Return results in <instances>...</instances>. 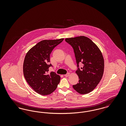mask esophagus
<instances>
[{
    "label": "esophagus",
    "mask_w": 126,
    "mask_h": 126,
    "mask_svg": "<svg viewBox=\"0 0 126 126\" xmlns=\"http://www.w3.org/2000/svg\"><path fill=\"white\" fill-rule=\"evenodd\" d=\"M69 75H70V73H67L66 75H65L64 76H65V77H68L69 76Z\"/></svg>",
    "instance_id": "obj_1"
}]
</instances>
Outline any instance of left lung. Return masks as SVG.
<instances>
[{"instance_id":"obj_1","label":"left lung","mask_w":126,"mask_h":126,"mask_svg":"<svg viewBox=\"0 0 126 126\" xmlns=\"http://www.w3.org/2000/svg\"><path fill=\"white\" fill-rule=\"evenodd\" d=\"M66 42L74 49L76 62L83 64L76 74L79 82L73 87L79 94H87L94 90L102 79L104 72V61L102 52L91 39L84 36L66 38Z\"/></svg>"}]
</instances>
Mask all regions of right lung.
<instances>
[{
    "instance_id": "obj_1",
    "label": "right lung",
    "mask_w": 126,
    "mask_h": 126,
    "mask_svg": "<svg viewBox=\"0 0 126 126\" xmlns=\"http://www.w3.org/2000/svg\"><path fill=\"white\" fill-rule=\"evenodd\" d=\"M64 38L42 40L27 52L23 64V73L27 83L36 93L42 95L50 94L56 89L60 77L55 72L48 74L50 54Z\"/></svg>"
}]
</instances>
